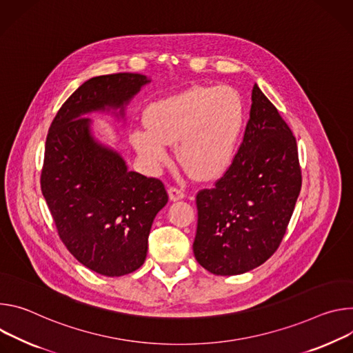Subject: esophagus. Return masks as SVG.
Wrapping results in <instances>:
<instances>
[{"label":"esophagus","instance_id":"1","mask_svg":"<svg viewBox=\"0 0 353 353\" xmlns=\"http://www.w3.org/2000/svg\"><path fill=\"white\" fill-rule=\"evenodd\" d=\"M168 194H170V199L171 201H181L185 198V192L181 189V188H176V186H170L168 188Z\"/></svg>","mask_w":353,"mask_h":353}]
</instances>
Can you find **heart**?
I'll return each instance as SVG.
<instances>
[{"instance_id":"b5f03b06","label":"heart","mask_w":353,"mask_h":353,"mask_svg":"<svg viewBox=\"0 0 353 353\" xmlns=\"http://www.w3.org/2000/svg\"><path fill=\"white\" fill-rule=\"evenodd\" d=\"M145 126L133 129L130 140L141 160L160 167L175 143L181 164L201 179L220 175L231 163L244 125V105L228 87H193L152 103Z\"/></svg>"}]
</instances>
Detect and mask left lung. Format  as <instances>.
I'll return each instance as SVG.
<instances>
[{"label":"left lung","mask_w":353,"mask_h":353,"mask_svg":"<svg viewBox=\"0 0 353 353\" xmlns=\"http://www.w3.org/2000/svg\"><path fill=\"white\" fill-rule=\"evenodd\" d=\"M231 165L196 194V261L214 275L248 272L279 248L301 189L296 137L255 84Z\"/></svg>","instance_id":"1"}]
</instances>
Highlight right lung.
<instances>
[{
  "label": "right lung",
  "mask_w": 353,
  "mask_h": 353,
  "mask_svg": "<svg viewBox=\"0 0 353 353\" xmlns=\"http://www.w3.org/2000/svg\"><path fill=\"white\" fill-rule=\"evenodd\" d=\"M147 83L136 72L91 78L61 105L46 137L41 188L59 237L78 262L110 278L144 263L152 220L168 194L160 179L128 171L119 154L98 144L84 114L123 112Z\"/></svg>",
  "instance_id": "right-lung-1"
}]
</instances>
